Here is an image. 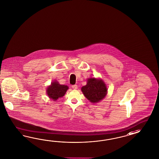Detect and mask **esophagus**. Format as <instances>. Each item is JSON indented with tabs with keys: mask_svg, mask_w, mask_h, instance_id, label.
<instances>
[{
	"mask_svg": "<svg viewBox=\"0 0 159 159\" xmlns=\"http://www.w3.org/2000/svg\"><path fill=\"white\" fill-rule=\"evenodd\" d=\"M71 87H72V88L74 89H77L78 86L77 85H73Z\"/></svg>",
	"mask_w": 159,
	"mask_h": 159,
	"instance_id": "obj_1",
	"label": "esophagus"
}]
</instances>
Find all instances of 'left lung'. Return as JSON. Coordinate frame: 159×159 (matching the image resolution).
Listing matches in <instances>:
<instances>
[{"mask_svg": "<svg viewBox=\"0 0 159 159\" xmlns=\"http://www.w3.org/2000/svg\"><path fill=\"white\" fill-rule=\"evenodd\" d=\"M81 91L84 96L92 103L99 102L107 95V88L103 80L89 78L86 85L82 86Z\"/></svg>", "mask_w": 159, "mask_h": 159, "instance_id": "obj_1", "label": "left lung"}]
</instances>
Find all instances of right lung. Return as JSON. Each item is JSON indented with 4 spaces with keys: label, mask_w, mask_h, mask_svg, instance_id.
I'll return each mask as SVG.
<instances>
[{
    "label": "right lung",
    "mask_w": 159,
    "mask_h": 159,
    "mask_svg": "<svg viewBox=\"0 0 159 159\" xmlns=\"http://www.w3.org/2000/svg\"><path fill=\"white\" fill-rule=\"evenodd\" d=\"M68 89V87L67 85H60L58 82L55 81L52 82L50 86L48 87L46 93L49 98L55 101L63 97Z\"/></svg>",
    "instance_id": "add662e5"
}]
</instances>
